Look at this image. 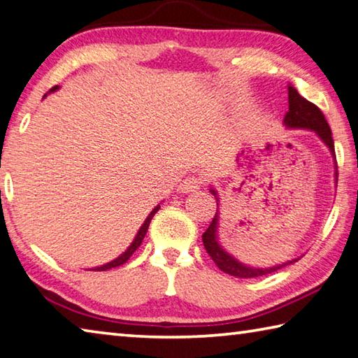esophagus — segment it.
Masks as SVG:
<instances>
[{
  "mask_svg": "<svg viewBox=\"0 0 358 358\" xmlns=\"http://www.w3.org/2000/svg\"><path fill=\"white\" fill-rule=\"evenodd\" d=\"M201 184H203V180L199 179V178H196V176H189V178H185L182 182L179 184V187H178V190L180 192V193H190V192H196L199 187H201Z\"/></svg>",
  "mask_w": 358,
  "mask_h": 358,
  "instance_id": "34e87169",
  "label": "esophagus"
}]
</instances>
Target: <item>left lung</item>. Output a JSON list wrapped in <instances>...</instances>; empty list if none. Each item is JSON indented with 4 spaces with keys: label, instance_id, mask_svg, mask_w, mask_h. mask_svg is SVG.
<instances>
[{
    "label": "left lung",
    "instance_id": "left-lung-1",
    "mask_svg": "<svg viewBox=\"0 0 358 358\" xmlns=\"http://www.w3.org/2000/svg\"><path fill=\"white\" fill-rule=\"evenodd\" d=\"M287 94H289V110H287L285 116L286 127L313 130L319 138H321L322 143H325V146L330 149L331 155L335 157V144H334V138H331V130L329 127L327 119H325V116L322 115V111L319 110L315 103L308 102V100L300 96L296 87L291 85L287 86ZM335 178L338 180V173L335 174ZM210 192L214 193L215 199L218 201L217 192L214 189H210ZM218 218H220V212L217 209L215 217L212 218L209 228L206 229V233L203 234V243H204L206 252L209 253L212 261H214L217 267L224 273L233 275V277H237V278L262 277V275L277 272L281 267L289 266L299 259L297 258V259L287 261V262H283V264L267 267V268L250 267L247 264H242V262L237 261L234 256H231L227 250L218 243Z\"/></svg>",
    "mask_w": 358,
    "mask_h": 358
}]
</instances>
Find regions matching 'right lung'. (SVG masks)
Returning <instances> with one entry per match:
<instances>
[{
    "mask_svg": "<svg viewBox=\"0 0 358 358\" xmlns=\"http://www.w3.org/2000/svg\"><path fill=\"white\" fill-rule=\"evenodd\" d=\"M59 86H55V87H52V90H50V92H53V91H56L58 90ZM45 97V96H43ZM160 209V204L159 206H155V208L152 209V212H150V214L148 215V218L146 220H144V223L141 224V228L138 229V233H136V236H135V239H134V242L130 243V247L125 250V252L121 255V256H117L116 259H113L111 262H106V264H103V266H100V267H94L92 271H96V272H102V271H108V268H113V267H117V266H122L124 262H127L129 261V258L131 255L135 253V250L141 245V242H143V239H144V236H146V233H148V228H149V223H150V220H152V217L155 215V212Z\"/></svg>",
    "mask_w": 358,
    "mask_h": 358,
    "instance_id": "obj_1",
    "label": "right lung"
}]
</instances>
